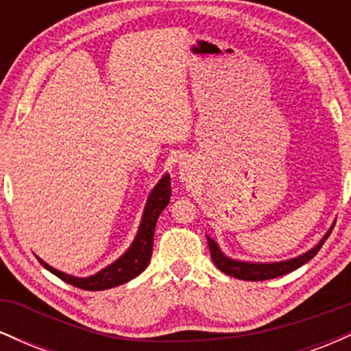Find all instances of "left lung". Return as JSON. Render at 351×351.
<instances>
[{
  "label": "left lung",
  "mask_w": 351,
  "mask_h": 351,
  "mask_svg": "<svg viewBox=\"0 0 351 351\" xmlns=\"http://www.w3.org/2000/svg\"><path fill=\"white\" fill-rule=\"evenodd\" d=\"M332 229H330L327 234H325L324 239H322L320 243L312 249V251L305 252L304 256L295 257V259L284 261V263H274V264H249V263H239V261L228 259L226 256H223V252L219 251V247H217L216 243L211 239V237H208V245H209V252H211L213 263H215V265L221 272L228 274V276L231 277H236V279L239 280H252V282L269 280V279H276V277L285 276V274L295 271V269H299L300 265L308 263V261L312 259L318 251H320V247L324 245L325 241L328 239Z\"/></svg>",
  "instance_id": "obj_1"
}]
</instances>
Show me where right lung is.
I'll use <instances>...</instances> for the list:
<instances>
[{
	"label": "right lung",
	"mask_w": 351,
	"mask_h": 351,
	"mask_svg": "<svg viewBox=\"0 0 351 351\" xmlns=\"http://www.w3.org/2000/svg\"><path fill=\"white\" fill-rule=\"evenodd\" d=\"M170 196L171 183L170 176L167 175L160 180V183L156 184L155 189L152 191L150 198H148L142 224H140L138 234H136L132 247L119 261H115L114 264L108 265L107 269L95 274V276L87 277V279H77V277L56 271L54 267H51V265L41 261L43 265L54 276H58L59 279L74 285V287L84 289V291H106V289L117 287V285H122L125 282L132 280L138 274H142L147 269L148 263H150L156 221H158V216L162 215L163 209L170 203Z\"/></svg>",
	"instance_id": "obj_1"
}]
</instances>
